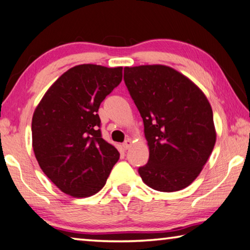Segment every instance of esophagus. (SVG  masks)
<instances>
[{"mask_svg":"<svg viewBox=\"0 0 250 250\" xmlns=\"http://www.w3.org/2000/svg\"><path fill=\"white\" fill-rule=\"evenodd\" d=\"M130 145H132V141H130L129 138H127V140H126L124 143H123V147H124L125 149H128L129 147H130Z\"/></svg>","mask_w":250,"mask_h":250,"instance_id":"obj_1","label":"esophagus"}]
</instances>
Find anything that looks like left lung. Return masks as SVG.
Returning <instances> with one entry per match:
<instances>
[{"instance_id":"1","label":"left lung","mask_w":250,"mask_h":250,"mask_svg":"<svg viewBox=\"0 0 250 250\" xmlns=\"http://www.w3.org/2000/svg\"><path fill=\"white\" fill-rule=\"evenodd\" d=\"M124 82L148 142V163L138 168L143 182L166 193L190 185L216 142L212 109L205 94L165 65L125 67Z\"/></svg>"}]
</instances>
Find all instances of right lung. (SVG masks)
<instances>
[{
    "label": "right lung",
    "mask_w": 250,
    "mask_h": 250,
    "mask_svg": "<svg viewBox=\"0 0 250 250\" xmlns=\"http://www.w3.org/2000/svg\"><path fill=\"white\" fill-rule=\"evenodd\" d=\"M122 76L123 67L77 65L57 79L33 114L35 157L65 194L77 198L96 194L120 158L102 138L97 112Z\"/></svg>",
    "instance_id": "right-lung-1"
}]
</instances>
